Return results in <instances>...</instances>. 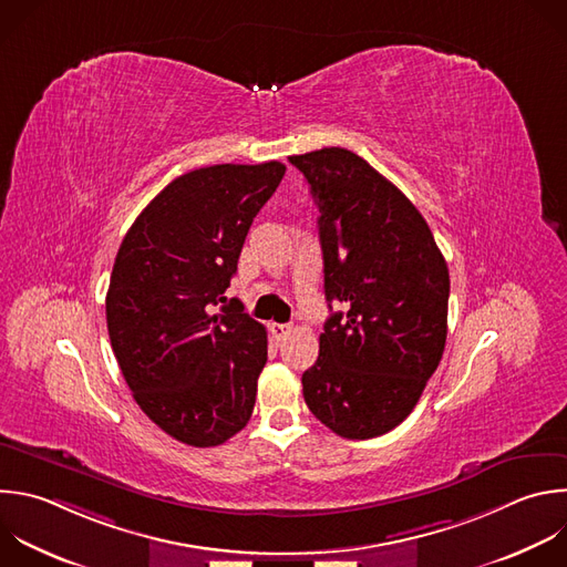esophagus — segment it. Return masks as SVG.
<instances>
[{
    "mask_svg": "<svg viewBox=\"0 0 567 567\" xmlns=\"http://www.w3.org/2000/svg\"><path fill=\"white\" fill-rule=\"evenodd\" d=\"M269 329H271V336H274L276 340H285V338L289 336V331H291L289 324H280V322H274Z\"/></svg>",
    "mask_w": 567,
    "mask_h": 567,
    "instance_id": "1",
    "label": "esophagus"
}]
</instances>
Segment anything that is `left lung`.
Here are the masks:
<instances>
[{
  "mask_svg": "<svg viewBox=\"0 0 567 567\" xmlns=\"http://www.w3.org/2000/svg\"><path fill=\"white\" fill-rule=\"evenodd\" d=\"M289 162L318 205L327 318L302 373L311 414L342 439L388 434L416 408L447 338L450 271L408 196L360 155L329 146Z\"/></svg>",
  "mask_w": 567,
  "mask_h": 567,
  "instance_id": "obj_1",
  "label": "left lung"
}]
</instances>
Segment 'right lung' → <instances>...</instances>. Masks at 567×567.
I'll return each instance as SVG.
<instances>
[{
  "mask_svg": "<svg viewBox=\"0 0 567 567\" xmlns=\"http://www.w3.org/2000/svg\"><path fill=\"white\" fill-rule=\"evenodd\" d=\"M282 162L214 164L166 184L115 256L106 324L140 410L168 436L214 447L251 419L267 331L227 302L249 227Z\"/></svg>",
  "mask_w": 567,
  "mask_h": 567,
  "instance_id": "obj_1",
  "label": "right lung"
}]
</instances>
